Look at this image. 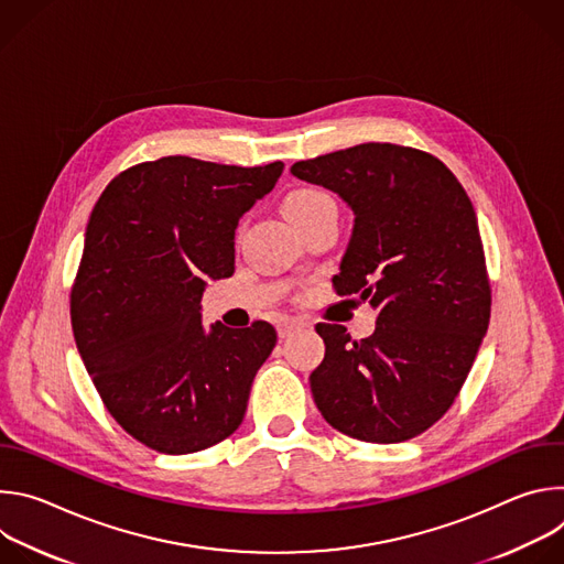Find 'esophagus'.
Wrapping results in <instances>:
<instances>
[{
	"label": "esophagus",
	"instance_id": "obj_1",
	"mask_svg": "<svg viewBox=\"0 0 564 564\" xmlns=\"http://www.w3.org/2000/svg\"><path fill=\"white\" fill-rule=\"evenodd\" d=\"M299 328H303V324L301 321H296V318H283L281 324H279V337L281 339H288L292 333H296Z\"/></svg>",
	"mask_w": 564,
	"mask_h": 564
}]
</instances>
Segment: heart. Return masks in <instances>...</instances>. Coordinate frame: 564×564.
<instances>
[{
	"mask_svg": "<svg viewBox=\"0 0 564 564\" xmlns=\"http://www.w3.org/2000/svg\"><path fill=\"white\" fill-rule=\"evenodd\" d=\"M328 209H337L335 198L324 192V189H316V187H299L292 189L285 200H283V212L285 216L296 225V229L301 225H305L307 220H312L314 216L324 214Z\"/></svg>",
	"mask_w": 564,
	"mask_h": 564,
	"instance_id": "1",
	"label": "heart"
}]
</instances>
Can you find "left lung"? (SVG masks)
Returning <instances> with one entry per match:
<instances>
[{
  "mask_svg": "<svg viewBox=\"0 0 564 564\" xmlns=\"http://www.w3.org/2000/svg\"><path fill=\"white\" fill-rule=\"evenodd\" d=\"M296 178L337 192L355 212L339 296L377 312L368 339L318 324L326 357L314 404L348 437L394 444L453 406L491 318V283L473 203L429 151L366 142L301 160Z\"/></svg>",
  "mask_w": 564,
  "mask_h": 564,
  "instance_id": "obj_1",
  "label": "left lung"
}]
</instances>
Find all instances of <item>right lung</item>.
Masks as SVG:
<instances>
[{
	"label": "right lung",
	"instance_id": "obj_1",
	"mask_svg": "<svg viewBox=\"0 0 564 564\" xmlns=\"http://www.w3.org/2000/svg\"><path fill=\"white\" fill-rule=\"evenodd\" d=\"M283 163L167 155L118 174L98 198L70 288V326L109 415L167 455L209 448L246 417L276 330L200 326L207 279L234 274V229Z\"/></svg>",
	"mask_w": 564,
	"mask_h": 564
}]
</instances>
